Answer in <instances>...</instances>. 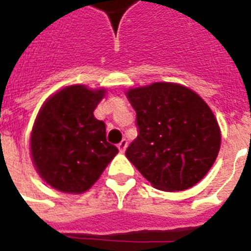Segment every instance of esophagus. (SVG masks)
I'll return each mask as SVG.
<instances>
[{"label": "esophagus", "instance_id": "1", "mask_svg": "<svg viewBox=\"0 0 251 251\" xmlns=\"http://www.w3.org/2000/svg\"><path fill=\"white\" fill-rule=\"evenodd\" d=\"M117 147L118 150H120V152H125L126 147H127V141H126V139H122V141L118 143Z\"/></svg>", "mask_w": 251, "mask_h": 251}]
</instances>
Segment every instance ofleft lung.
<instances>
[{
	"label": "left lung",
	"mask_w": 251,
	"mask_h": 251,
	"mask_svg": "<svg viewBox=\"0 0 251 251\" xmlns=\"http://www.w3.org/2000/svg\"><path fill=\"white\" fill-rule=\"evenodd\" d=\"M126 96L138 126L126 157L159 190L182 191L198 183L222 143L210 106L190 88L167 82L131 88Z\"/></svg>",
	"instance_id": "1"
}]
</instances>
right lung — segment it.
<instances>
[{
	"label": "right lung",
	"instance_id": "right-lung-1",
	"mask_svg": "<svg viewBox=\"0 0 251 251\" xmlns=\"http://www.w3.org/2000/svg\"><path fill=\"white\" fill-rule=\"evenodd\" d=\"M104 94V88L74 84L41 106L31 133V156L37 173L53 189L84 193L118 152L106 142L105 124L94 116Z\"/></svg>",
	"mask_w": 251,
	"mask_h": 251
}]
</instances>
